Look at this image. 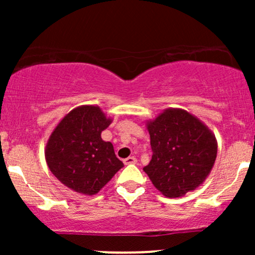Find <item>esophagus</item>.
<instances>
[{"mask_svg":"<svg viewBox=\"0 0 255 255\" xmlns=\"http://www.w3.org/2000/svg\"><path fill=\"white\" fill-rule=\"evenodd\" d=\"M136 158L135 157H128L126 158V159L124 160V163L126 165H129V164H136Z\"/></svg>","mask_w":255,"mask_h":255,"instance_id":"34e87169","label":"esophagus"}]
</instances>
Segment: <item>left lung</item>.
Listing matches in <instances>:
<instances>
[{"label": "left lung", "instance_id": "8db88e82", "mask_svg": "<svg viewBox=\"0 0 255 255\" xmlns=\"http://www.w3.org/2000/svg\"><path fill=\"white\" fill-rule=\"evenodd\" d=\"M152 159L144 168L166 198H180L203 186L217 157V139L197 116L168 108L146 121Z\"/></svg>", "mask_w": 255, "mask_h": 255}]
</instances>
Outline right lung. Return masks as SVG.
I'll list each match as a JSON object with an SVG mask.
<instances>
[{
    "label": "right lung",
    "mask_w": 255,
    "mask_h": 255,
    "mask_svg": "<svg viewBox=\"0 0 255 255\" xmlns=\"http://www.w3.org/2000/svg\"><path fill=\"white\" fill-rule=\"evenodd\" d=\"M98 105H80L69 111L46 141L45 160L61 183L83 195H95L124 166L114 146L101 134L109 127Z\"/></svg>",
    "instance_id": "right-lung-1"
}]
</instances>
